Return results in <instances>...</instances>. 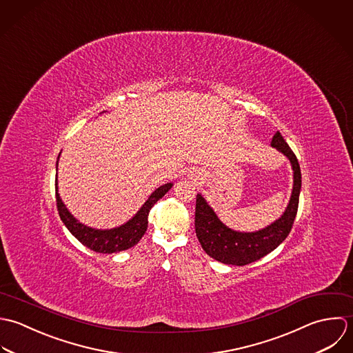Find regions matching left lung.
Returning a JSON list of instances; mask_svg holds the SVG:
<instances>
[{"mask_svg": "<svg viewBox=\"0 0 353 353\" xmlns=\"http://www.w3.org/2000/svg\"><path fill=\"white\" fill-rule=\"evenodd\" d=\"M272 145L286 155L293 168V191L286 210L270 226L254 232L241 233L226 228L212 212L206 201L198 195L195 208V232L196 237L212 259L234 266H244L252 263L273 250H276L288 237L299 208V196L301 188V172L299 161L288 143L283 141L281 134L277 131L273 137Z\"/></svg>", "mask_w": 353, "mask_h": 353, "instance_id": "1", "label": "left lung"}]
</instances>
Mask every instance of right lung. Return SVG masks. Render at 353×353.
I'll return each mask as SVG.
<instances>
[{"label":"right lung","instance_id":"1","mask_svg":"<svg viewBox=\"0 0 353 353\" xmlns=\"http://www.w3.org/2000/svg\"><path fill=\"white\" fill-rule=\"evenodd\" d=\"M170 188H172V184L168 183L159 187L158 190H155L152 195L148 198V201L143 205V208L131 221H128L123 226H119L110 230L92 229L76 221V218L72 216L71 212L67 210V208L60 199V195L57 192V179H56V202H57V210L61 221L83 245L88 247L90 250L98 254H113V252L128 250L139 243V240L147 230L148 212Z\"/></svg>","mask_w":353,"mask_h":353}]
</instances>
